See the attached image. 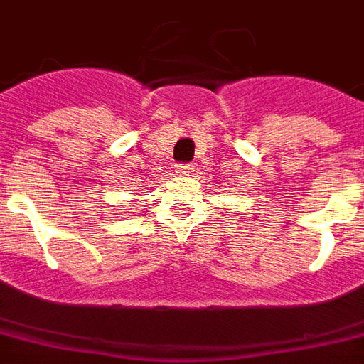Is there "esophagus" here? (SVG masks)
<instances>
[{"mask_svg":"<svg viewBox=\"0 0 364 364\" xmlns=\"http://www.w3.org/2000/svg\"><path fill=\"white\" fill-rule=\"evenodd\" d=\"M176 170H178V173H185V176H188V173L192 172V166L191 164H178Z\"/></svg>","mask_w":364,"mask_h":364,"instance_id":"obj_1","label":"esophagus"}]
</instances>
